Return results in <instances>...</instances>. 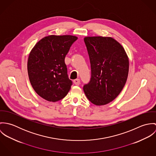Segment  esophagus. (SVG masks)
Wrapping results in <instances>:
<instances>
[{"label": "esophagus", "mask_w": 156, "mask_h": 156, "mask_svg": "<svg viewBox=\"0 0 156 156\" xmlns=\"http://www.w3.org/2000/svg\"><path fill=\"white\" fill-rule=\"evenodd\" d=\"M74 83L76 85H79L80 83V80L79 79H76L75 80H74L73 81Z\"/></svg>", "instance_id": "1"}]
</instances>
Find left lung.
<instances>
[{
  "label": "left lung",
  "mask_w": 156,
  "mask_h": 156,
  "mask_svg": "<svg viewBox=\"0 0 156 156\" xmlns=\"http://www.w3.org/2000/svg\"><path fill=\"white\" fill-rule=\"evenodd\" d=\"M91 78L84 92L95 105L102 106L115 100L123 89L129 74V61L124 47L109 37H86Z\"/></svg>",
  "instance_id": "8db88e82"
}]
</instances>
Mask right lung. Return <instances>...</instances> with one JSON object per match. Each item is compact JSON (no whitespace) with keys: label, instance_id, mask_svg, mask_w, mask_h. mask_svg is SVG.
<instances>
[{"label":"right lung","instance_id":"obj_1","mask_svg":"<svg viewBox=\"0 0 156 156\" xmlns=\"http://www.w3.org/2000/svg\"><path fill=\"white\" fill-rule=\"evenodd\" d=\"M77 37L50 35L40 40L31 50L27 61L30 84L41 97L56 102L68 93L72 82L67 74L65 58Z\"/></svg>","mask_w":156,"mask_h":156}]
</instances>
